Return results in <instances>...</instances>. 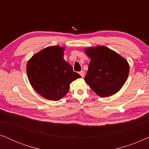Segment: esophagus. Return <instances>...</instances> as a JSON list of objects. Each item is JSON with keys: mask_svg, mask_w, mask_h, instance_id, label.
Listing matches in <instances>:
<instances>
[{"mask_svg": "<svg viewBox=\"0 0 149 149\" xmlns=\"http://www.w3.org/2000/svg\"><path fill=\"white\" fill-rule=\"evenodd\" d=\"M79 74H80V75L82 77H84V75H85V72H84V71L83 70H81V72H79Z\"/></svg>", "mask_w": 149, "mask_h": 149, "instance_id": "34e87169", "label": "esophagus"}]
</instances>
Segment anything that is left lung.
<instances>
[{
  "label": "left lung",
  "mask_w": 149,
  "mask_h": 149,
  "mask_svg": "<svg viewBox=\"0 0 149 149\" xmlns=\"http://www.w3.org/2000/svg\"><path fill=\"white\" fill-rule=\"evenodd\" d=\"M85 53L91 58L85 81L101 97L120 90L129 74V64L117 53L104 46L89 48Z\"/></svg>",
  "instance_id": "obj_1"
}]
</instances>
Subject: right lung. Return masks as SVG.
Listing matches in <instances>:
<instances>
[{
    "mask_svg": "<svg viewBox=\"0 0 149 149\" xmlns=\"http://www.w3.org/2000/svg\"><path fill=\"white\" fill-rule=\"evenodd\" d=\"M26 71L32 87L42 97L54 101L64 97L70 83L81 77L64 60V49L59 46L48 47L32 56Z\"/></svg>",
    "mask_w": 149,
    "mask_h": 149,
    "instance_id": "right-lung-1",
    "label": "right lung"
}]
</instances>
